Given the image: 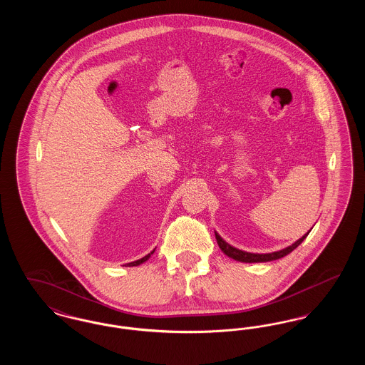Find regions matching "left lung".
Instances as JSON below:
<instances>
[{
  "label": "left lung",
  "mask_w": 365,
  "mask_h": 365,
  "mask_svg": "<svg viewBox=\"0 0 365 365\" xmlns=\"http://www.w3.org/2000/svg\"><path fill=\"white\" fill-rule=\"evenodd\" d=\"M308 234H309V232H308ZM308 234H305L301 240H298V241L293 243L292 246H289V247H286V249H283V250H279V252L268 253V255H255V253H246V252H242V250H238V249H235V247H232V246H230L228 243L225 242L217 234H216V241H217V245L220 246V249L223 250V253L227 255L228 257L234 259V260L242 261V262H264V261L278 260V259L284 257L286 255L292 253L295 247L299 246L301 242L307 238Z\"/></svg>",
  "instance_id": "obj_1"
}]
</instances>
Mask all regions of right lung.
Listing matches in <instances>:
<instances>
[{
    "label": "right lung",
    "mask_w": 365,
    "mask_h": 365,
    "mask_svg": "<svg viewBox=\"0 0 365 365\" xmlns=\"http://www.w3.org/2000/svg\"><path fill=\"white\" fill-rule=\"evenodd\" d=\"M153 253V252H152ZM150 257V255H148V256H145V257H142L140 260L134 261V262H130L128 265H131V267H134V265H139V264H142V262H145V261L148 260Z\"/></svg>",
    "instance_id": "1"
}]
</instances>
